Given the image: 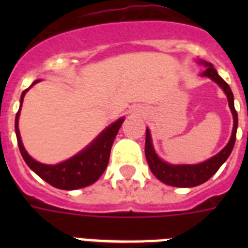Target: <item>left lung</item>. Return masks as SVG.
I'll return each mask as SVG.
<instances>
[{"label":"left lung","instance_id":"8db88e82","mask_svg":"<svg viewBox=\"0 0 248 248\" xmlns=\"http://www.w3.org/2000/svg\"><path fill=\"white\" fill-rule=\"evenodd\" d=\"M201 64H204V67L207 69L202 73V76L212 79L214 82L224 90V93L228 97V103H229V108L233 114V131L229 143L225 145L223 151L214 157H211L207 161H204L198 165H170L159 158L157 153L155 152L153 144H152L151 132L147 128V136H145V157H147V162L149 165V169L153 172L158 180L171 186H177V188H192L197 185L203 184L204 181H207L212 175H215L216 171L220 169V166L223 165L231 155L233 147L235 143V136H237V127H238V116H237V110L234 108V97L232 93L231 87L225 81H224L217 72L214 68L211 63H206L200 60Z\"/></svg>","mask_w":248,"mask_h":248}]
</instances>
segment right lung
<instances>
[{
    "label": "right lung",
    "instance_id": "1",
    "mask_svg": "<svg viewBox=\"0 0 248 248\" xmlns=\"http://www.w3.org/2000/svg\"><path fill=\"white\" fill-rule=\"evenodd\" d=\"M40 79H37L32 83H37ZM31 89V87H29ZM29 89L24 90L20 97V108L23 104V99L25 93ZM20 108L17 110L15 117V132H16L17 145L20 149V153L24 158L25 163L29 166V169L44 179L52 186L63 190H75V189L85 188L93 184L107 169L109 162V155L112 144L114 141L117 132L120 130L121 124H124V118H120L112 124H109L89 147H86L78 155H73L72 158L67 159L58 165H45V163L37 162L24 149V145L21 143L20 132H19V116H20Z\"/></svg>",
    "mask_w": 248,
    "mask_h": 248
}]
</instances>
